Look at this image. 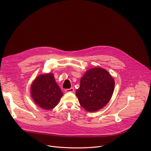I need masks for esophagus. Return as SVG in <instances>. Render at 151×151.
I'll list each match as a JSON object with an SVG mask.
<instances>
[{
    "mask_svg": "<svg viewBox=\"0 0 151 151\" xmlns=\"http://www.w3.org/2000/svg\"><path fill=\"white\" fill-rule=\"evenodd\" d=\"M65 92H74V89L73 88H69V89H65Z\"/></svg>",
    "mask_w": 151,
    "mask_h": 151,
    "instance_id": "34e87169",
    "label": "esophagus"
}]
</instances>
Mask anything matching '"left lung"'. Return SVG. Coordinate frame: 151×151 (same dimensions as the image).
I'll use <instances>...</instances> for the list:
<instances>
[{
    "label": "left lung",
    "mask_w": 151,
    "mask_h": 151,
    "mask_svg": "<svg viewBox=\"0 0 151 151\" xmlns=\"http://www.w3.org/2000/svg\"><path fill=\"white\" fill-rule=\"evenodd\" d=\"M114 78L106 69H89L80 79L76 94L80 105L88 112H95L106 106L114 90Z\"/></svg>",
    "instance_id": "left-lung-1"
}]
</instances>
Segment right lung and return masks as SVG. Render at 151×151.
Segmentation results:
<instances>
[{"label": "right lung", "instance_id": "right-lung-1", "mask_svg": "<svg viewBox=\"0 0 151 151\" xmlns=\"http://www.w3.org/2000/svg\"><path fill=\"white\" fill-rule=\"evenodd\" d=\"M63 94L52 73L37 76L31 83V96L37 106L45 110L54 108Z\"/></svg>", "mask_w": 151, "mask_h": 151}]
</instances>
